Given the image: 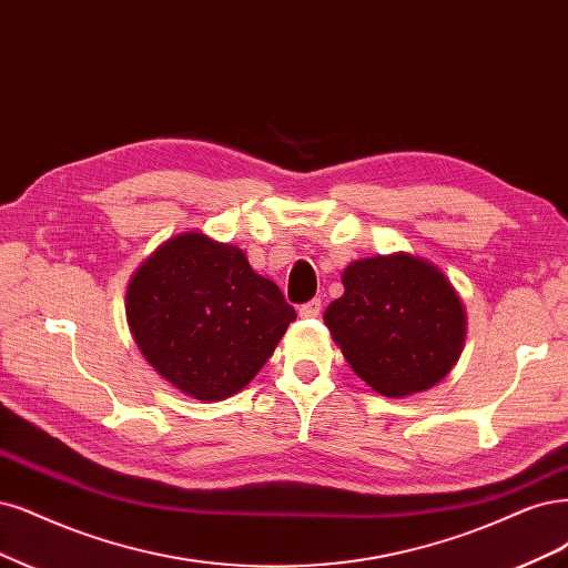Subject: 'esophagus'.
I'll use <instances>...</instances> for the list:
<instances>
[{
    "instance_id": "obj_1",
    "label": "esophagus",
    "mask_w": 568,
    "mask_h": 568,
    "mask_svg": "<svg viewBox=\"0 0 568 568\" xmlns=\"http://www.w3.org/2000/svg\"><path fill=\"white\" fill-rule=\"evenodd\" d=\"M320 312H322V301H320V298H312V301H307V303L298 305V315H301V317H305V320L317 317Z\"/></svg>"
}]
</instances>
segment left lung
<instances>
[{
	"label": "left lung",
	"instance_id": "obj_1",
	"mask_svg": "<svg viewBox=\"0 0 568 568\" xmlns=\"http://www.w3.org/2000/svg\"><path fill=\"white\" fill-rule=\"evenodd\" d=\"M324 324L352 371L385 397L439 383L465 341V312L442 272L408 253L352 263Z\"/></svg>",
	"mask_w": 568,
	"mask_h": 568
}]
</instances>
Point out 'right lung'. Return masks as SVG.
<instances>
[{"instance_id":"1","label":"right lung","mask_w":568,"mask_h":568,"mask_svg":"<svg viewBox=\"0 0 568 568\" xmlns=\"http://www.w3.org/2000/svg\"><path fill=\"white\" fill-rule=\"evenodd\" d=\"M126 317L160 376L190 397L219 402L258 374L296 312L237 246L187 232L135 272Z\"/></svg>"}]
</instances>
